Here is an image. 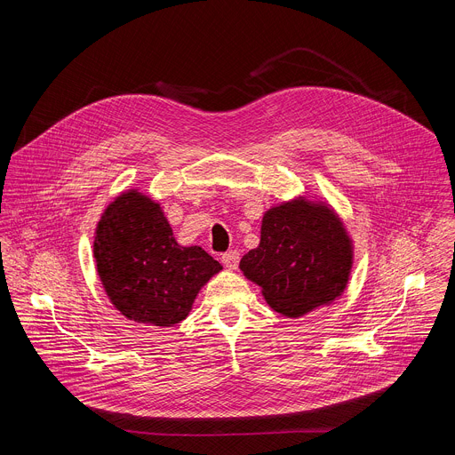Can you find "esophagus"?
<instances>
[{"label":"esophagus","mask_w":455,"mask_h":455,"mask_svg":"<svg viewBox=\"0 0 455 455\" xmlns=\"http://www.w3.org/2000/svg\"><path fill=\"white\" fill-rule=\"evenodd\" d=\"M221 261H223V265H225L228 270H235L237 265H239V251H237V250L225 251V253L221 255Z\"/></svg>","instance_id":"1"}]
</instances>
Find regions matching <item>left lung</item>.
I'll return each instance as SVG.
<instances>
[{
	"mask_svg": "<svg viewBox=\"0 0 455 455\" xmlns=\"http://www.w3.org/2000/svg\"><path fill=\"white\" fill-rule=\"evenodd\" d=\"M351 265V239L339 216L323 204L293 200L267 211L261 243L239 268L277 313L295 318L340 297Z\"/></svg>",
	"mask_w": 455,
	"mask_h": 455,
	"instance_id": "1",
	"label": "left lung"
}]
</instances>
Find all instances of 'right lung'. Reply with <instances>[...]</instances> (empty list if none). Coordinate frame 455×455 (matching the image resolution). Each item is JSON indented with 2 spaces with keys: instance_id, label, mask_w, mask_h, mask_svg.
<instances>
[{
  "instance_id": "obj_1",
  "label": "right lung",
  "mask_w": 455,
  "mask_h": 455,
  "mask_svg": "<svg viewBox=\"0 0 455 455\" xmlns=\"http://www.w3.org/2000/svg\"><path fill=\"white\" fill-rule=\"evenodd\" d=\"M102 286L129 320L174 326L223 267L200 246H181L158 204L127 190L104 211L93 241Z\"/></svg>"
}]
</instances>
